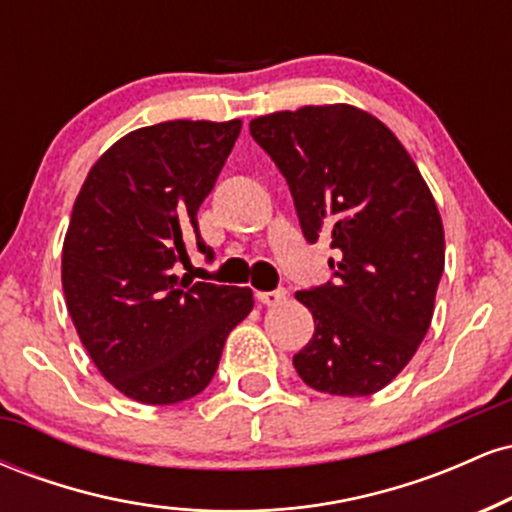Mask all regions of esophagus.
<instances>
[{
	"label": "esophagus",
	"mask_w": 512,
	"mask_h": 512,
	"mask_svg": "<svg viewBox=\"0 0 512 512\" xmlns=\"http://www.w3.org/2000/svg\"><path fill=\"white\" fill-rule=\"evenodd\" d=\"M286 298V291L284 289H274V291H260L257 293V301L262 305H276L281 303Z\"/></svg>",
	"instance_id": "obj_1"
}]
</instances>
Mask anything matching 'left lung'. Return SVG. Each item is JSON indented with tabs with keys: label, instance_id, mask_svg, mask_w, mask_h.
Segmentation results:
<instances>
[{
	"label": "left lung",
	"instance_id": "obj_1",
	"mask_svg": "<svg viewBox=\"0 0 512 512\" xmlns=\"http://www.w3.org/2000/svg\"><path fill=\"white\" fill-rule=\"evenodd\" d=\"M308 243L332 238L334 281L298 291L315 334L293 356L305 385L366 397L402 373L431 327L445 267L436 199L402 142L346 103L255 117Z\"/></svg>",
	"mask_w": 512,
	"mask_h": 512
}]
</instances>
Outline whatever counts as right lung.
Here are the masks:
<instances>
[{"label":"right lung","instance_id":"add662e5","mask_svg":"<svg viewBox=\"0 0 512 512\" xmlns=\"http://www.w3.org/2000/svg\"><path fill=\"white\" fill-rule=\"evenodd\" d=\"M240 120H170L129 132L88 170L62 248L67 310L110 385L175 404L211 383L252 291L175 274L187 245L211 257L197 211L236 144Z\"/></svg>","mask_w":512,"mask_h":512}]
</instances>
